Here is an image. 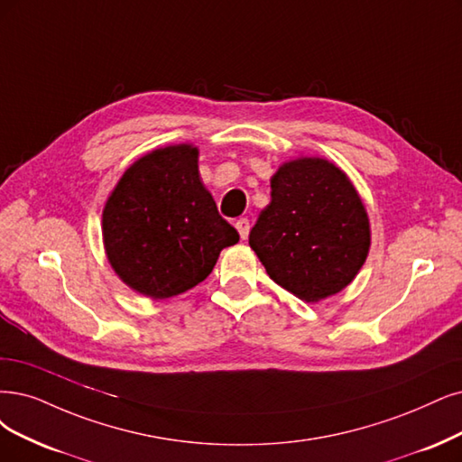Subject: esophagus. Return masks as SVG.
Listing matches in <instances>:
<instances>
[{
    "mask_svg": "<svg viewBox=\"0 0 462 462\" xmlns=\"http://www.w3.org/2000/svg\"><path fill=\"white\" fill-rule=\"evenodd\" d=\"M249 228H251V225H249V218H237V220H236V230L240 232L242 240H245V237L249 236Z\"/></svg>",
    "mask_w": 462,
    "mask_h": 462,
    "instance_id": "esophagus-1",
    "label": "esophagus"
}]
</instances>
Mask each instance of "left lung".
<instances>
[{
	"label": "left lung",
	"instance_id": "1",
	"mask_svg": "<svg viewBox=\"0 0 462 462\" xmlns=\"http://www.w3.org/2000/svg\"><path fill=\"white\" fill-rule=\"evenodd\" d=\"M270 186L272 201L249 234L268 276L306 302L338 293L369 251V220L354 186L319 158L282 165Z\"/></svg>",
	"mask_w": 462,
	"mask_h": 462
}]
</instances>
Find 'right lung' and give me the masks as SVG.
I'll list each match as a JSON object with an SVG mask.
<instances>
[{
  "mask_svg": "<svg viewBox=\"0 0 462 462\" xmlns=\"http://www.w3.org/2000/svg\"><path fill=\"white\" fill-rule=\"evenodd\" d=\"M102 234L117 276L152 299L192 289L240 240L201 184L190 144L153 150L125 171L102 213Z\"/></svg>",
  "mask_w": 462,
  "mask_h": 462,
  "instance_id": "1",
  "label": "right lung"
}]
</instances>
